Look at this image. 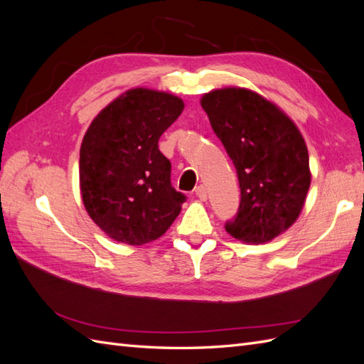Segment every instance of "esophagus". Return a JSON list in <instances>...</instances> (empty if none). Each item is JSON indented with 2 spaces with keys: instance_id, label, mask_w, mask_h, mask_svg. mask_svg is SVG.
Masks as SVG:
<instances>
[{
  "instance_id": "obj_1",
  "label": "esophagus",
  "mask_w": 364,
  "mask_h": 364,
  "mask_svg": "<svg viewBox=\"0 0 364 364\" xmlns=\"http://www.w3.org/2000/svg\"><path fill=\"white\" fill-rule=\"evenodd\" d=\"M196 196L199 197L200 200H206V199H208V193H206V188H205L203 185L197 186V188H196Z\"/></svg>"
}]
</instances>
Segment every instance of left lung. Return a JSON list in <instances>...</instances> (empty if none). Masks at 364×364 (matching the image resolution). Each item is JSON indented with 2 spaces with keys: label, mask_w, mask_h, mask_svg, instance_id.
I'll return each instance as SVG.
<instances>
[{
  "label": "left lung",
  "mask_w": 364,
  "mask_h": 364,
  "mask_svg": "<svg viewBox=\"0 0 364 364\" xmlns=\"http://www.w3.org/2000/svg\"><path fill=\"white\" fill-rule=\"evenodd\" d=\"M200 105L235 165L241 190L238 213L225 229L245 243H267L296 222L310 188L301 132L277 105L245 87L211 91Z\"/></svg>",
  "instance_id": "obj_1"
}]
</instances>
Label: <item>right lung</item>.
Here are the masks:
<instances>
[{"label":"right lung","instance_id":"1","mask_svg":"<svg viewBox=\"0 0 364 364\" xmlns=\"http://www.w3.org/2000/svg\"><path fill=\"white\" fill-rule=\"evenodd\" d=\"M182 111L179 97L135 87L109 103L86 130L80 147L83 205L119 243H150L181 213L185 196L171 186V164L158 141Z\"/></svg>","mask_w":364,"mask_h":364}]
</instances>
